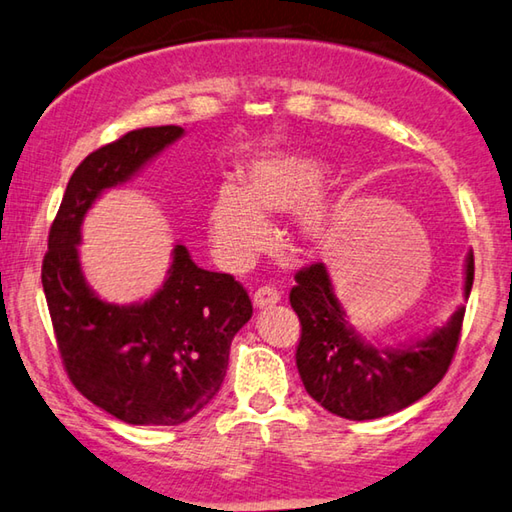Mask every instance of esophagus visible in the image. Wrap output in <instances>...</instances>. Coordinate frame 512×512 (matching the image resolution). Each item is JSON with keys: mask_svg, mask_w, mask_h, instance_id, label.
Instances as JSON below:
<instances>
[{"mask_svg": "<svg viewBox=\"0 0 512 512\" xmlns=\"http://www.w3.org/2000/svg\"><path fill=\"white\" fill-rule=\"evenodd\" d=\"M277 302H280V291H275L273 286L257 288L253 295V304L257 309H268V306H275Z\"/></svg>", "mask_w": 512, "mask_h": 512, "instance_id": "1", "label": "esophagus"}]
</instances>
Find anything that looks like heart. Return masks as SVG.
<instances>
[{
  "mask_svg": "<svg viewBox=\"0 0 512 512\" xmlns=\"http://www.w3.org/2000/svg\"><path fill=\"white\" fill-rule=\"evenodd\" d=\"M322 161L309 154L273 152L250 161L244 170V188L224 183L210 208V241L221 264L244 271L271 248L275 230L266 212L300 208L297 226L306 241L329 235L333 212L320 188Z\"/></svg>",
  "mask_w": 512,
  "mask_h": 512,
  "instance_id": "1",
  "label": "heart"
}]
</instances>
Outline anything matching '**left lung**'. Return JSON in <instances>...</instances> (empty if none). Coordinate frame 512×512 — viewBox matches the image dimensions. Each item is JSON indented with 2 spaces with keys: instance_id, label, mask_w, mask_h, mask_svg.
<instances>
[{
  "instance_id": "8db88e82",
  "label": "left lung",
  "mask_w": 512,
  "mask_h": 512,
  "mask_svg": "<svg viewBox=\"0 0 512 512\" xmlns=\"http://www.w3.org/2000/svg\"><path fill=\"white\" fill-rule=\"evenodd\" d=\"M475 280V257L466 259V286ZM291 306L302 324L295 362L304 389L331 414L349 421L383 418L416 403L439 385L457 351L466 306L407 347H374L351 327L322 262L302 268Z\"/></svg>"
}]
</instances>
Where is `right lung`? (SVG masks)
Masks as SVG:
<instances>
[{
    "label": "right lung",
    "instance_id": "add662e5",
    "mask_svg": "<svg viewBox=\"0 0 512 512\" xmlns=\"http://www.w3.org/2000/svg\"><path fill=\"white\" fill-rule=\"evenodd\" d=\"M183 127H143L91 152L71 174L49 230L42 286L71 383L100 410L132 425H181L224 383L230 342L253 315L246 288L203 271L176 244L150 300L109 304L80 266V226L102 192L132 179L179 141Z\"/></svg>",
    "mask_w": 512,
    "mask_h": 512
}]
</instances>
